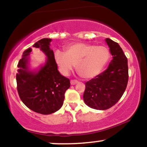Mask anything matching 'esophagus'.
Instances as JSON below:
<instances>
[{"mask_svg":"<svg viewBox=\"0 0 147 147\" xmlns=\"http://www.w3.org/2000/svg\"><path fill=\"white\" fill-rule=\"evenodd\" d=\"M77 83H78V81L75 80V79H73V80L70 81V84H71L72 85H75V84Z\"/></svg>","mask_w":147,"mask_h":147,"instance_id":"obj_1","label":"esophagus"}]
</instances>
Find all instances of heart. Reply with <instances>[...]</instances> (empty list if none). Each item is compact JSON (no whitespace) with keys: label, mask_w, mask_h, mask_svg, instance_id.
<instances>
[{"label":"heart","mask_w":147,"mask_h":147,"mask_svg":"<svg viewBox=\"0 0 147 147\" xmlns=\"http://www.w3.org/2000/svg\"><path fill=\"white\" fill-rule=\"evenodd\" d=\"M55 62L64 75H68L76 65L77 71L84 79H92L102 71L111 57V52L104 45L76 43L67 46L65 52H55Z\"/></svg>","instance_id":"1"}]
</instances>
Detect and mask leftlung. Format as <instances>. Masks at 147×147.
<instances>
[{
    "instance_id": "8db88e82",
    "label": "left lung",
    "mask_w": 147,
    "mask_h": 147,
    "mask_svg": "<svg viewBox=\"0 0 147 147\" xmlns=\"http://www.w3.org/2000/svg\"><path fill=\"white\" fill-rule=\"evenodd\" d=\"M113 59L106 70L86 83L84 101L88 106L96 110H106L122 97L129 80L128 60L119 44L109 38Z\"/></svg>"
}]
</instances>
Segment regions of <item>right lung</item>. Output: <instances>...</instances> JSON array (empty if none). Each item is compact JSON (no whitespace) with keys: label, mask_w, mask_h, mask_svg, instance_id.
Segmentation results:
<instances>
[{"label":"right lung","mask_w":147,"mask_h":147,"mask_svg":"<svg viewBox=\"0 0 147 147\" xmlns=\"http://www.w3.org/2000/svg\"><path fill=\"white\" fill-rule=\"evenodd\" d=\"M51 41V38H44L33 45L47 57L44 64L38 69H30V48L23 52L16 73L17 90L21 101L30 110L43 115L59 110L65 91L70 86L69 79L61 75L57 69L54 52L50 48Z\"/></svg>","instance_id":"1"}]
</instances>
